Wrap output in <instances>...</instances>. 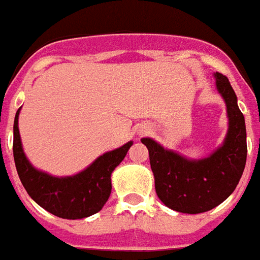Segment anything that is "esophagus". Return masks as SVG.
I'll list each match as a JSON object with an SVG mask.
<instances>
[{"label": "esophagus", "instance_id": "1", "mask_svg": "<svg viewBox=\"0 0 260 260\" xmlns=\"http://www.w3.org/2000/svg\"><path fill=\"white\" fill-rule=\"evenodd\" d=\"M140 134H141V132H140Z\"/></svg>", "mask_w": 260, "mask_h": 260}]
</instances>
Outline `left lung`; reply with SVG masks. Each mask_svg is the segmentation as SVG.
<instances>
[{
    "label": "left lung",
    "instance_id": "obj_1",
    "mask_svg": "<svg viewBox=\"0 0 260 260\" xmlns=\"http://www.w3.org/2000/svg\"><path fill=\"white\" fill-rule=\"evenodd\" d=\"M218 92L228 108L229 129L221 147L206 158L189 160L149 137L141 143L149 150L156 193L172 210L198 214L214 209L235 190L247 157L246 125L237 95L224 75L215 73Z\"/></svg>",
    "mask_w": 260,
    "mask_h": 260
}]
</instances>
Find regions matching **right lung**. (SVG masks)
I'll list each match as a JSON object with an SVG mask.
<instances>
[{
    "label": "right lung",
    "instance_id": "add662e5",
    "mask_svg": "<svg viewBox=\"0 0 260 260\" xmlns=\"http://www.w3.org/2000/svg\"><path fill=\"white\" fill-rule=\"evenodd\" d=\"M19 111L21 108L15 113L13 128V154L19 180L27 194L41 208L64 219H82L102 210L112 189L111 174L134 143L128 141L123 147L102 154L75 176L54 177L36 169L27 160L19 136Z\"/></svg>",
    "mask_w": 260,
    "mask_h": 260
}]
</instances>
